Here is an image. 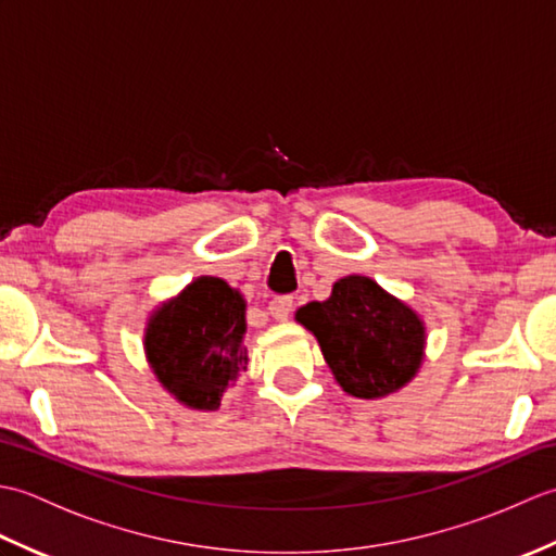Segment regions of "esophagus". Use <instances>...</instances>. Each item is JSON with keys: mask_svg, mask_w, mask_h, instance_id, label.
Returning <instances> with one entry per match:
<instances>
[{"mask_svg": "<svg viewBox=\"0 0 556 556\" xmlns=\"http://www.w3.org/2000/svg\"><path fill=\"white\" fill-rule=\"evenodd\" d=\"M291 308H293V299L291 296H277V299L269 301V308L267 311H269L271 317H275V320H287Z\"/></svg>", "mask_w": 556, "mask_h": 556, "instance_id": "esophagus-1", "label": "esophagus"}]
</instances>
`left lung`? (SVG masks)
<instances>
[{"label": "left lung", "mask_w": 556, "mask_h": 556, "mask_svg": "<svg viewBox=\"0 0 556 556\" xmlns=\"http://www.w3.org/2000/svg\"><path fill=\"white\" fill-rule=\"evenodd\" d=\"M296 320L315 334L339 387L358 399L399 392L425 356L418 313L370 277L339 279L332 296L303 305Z\"/></svg>", "instance_id": "1"}]
</instances>
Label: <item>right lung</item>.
Returning a JSON list of instances; mask_svg holds the SVG:
<instances>
[{
    "label": "right lung",
    "instance_id": "obj_1",
    "mask_svg": "<svg viewBox=\"0 0 556 556\" xmlns=\"http://www.w3.org/2000/svg\"><path fill=\"white\" fill-rule=\"evenodd\" d=\"M245 301L219 277H198L152 313L146 356L160 384L184 406L217 410L248 368Z\"/></svg>",
    "mask_w": 556,
    "mask_h": 556
}]
</instances>
